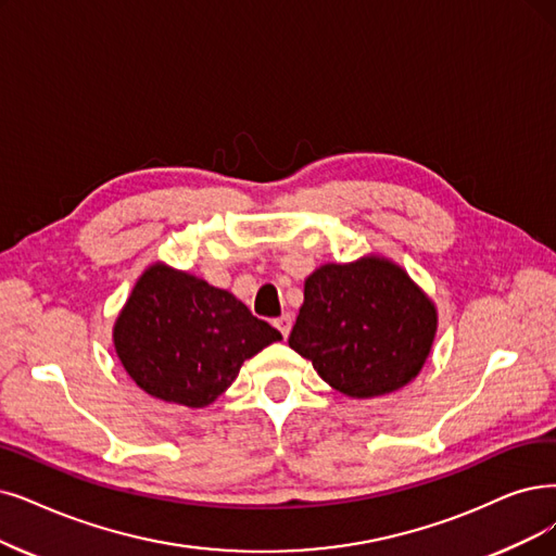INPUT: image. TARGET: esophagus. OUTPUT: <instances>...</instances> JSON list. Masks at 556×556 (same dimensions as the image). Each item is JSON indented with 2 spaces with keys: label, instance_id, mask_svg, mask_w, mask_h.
<instances>
[{
  "label": "esophagus",
  "instance_id": "1",
  "mask_svg": "<svg viewBox=\"0 0 556 556\" xmlns=\"http://www.w3.org/2000/svg\"><path fill=\"white\" fill-rule=\"evenodd\" d=\"M274 326L282 332V338H287V336H290V330H292V317L290 315H282V317H278L274 321Z\"/></svg>",
  "mask_w": 556,
  "mask_h": 556
}]
</instances>
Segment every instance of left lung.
I'll list each match as a JSON object with an SVG mask.
<instances>
[{"label":"left lung","mask_w":556,"mask_h":556,"mask_svg":"<svg viewBox=\"0 0 556 556\" xmlns=\"http://www.w3.org/2000/svg\"><path fill=\"white\" fill-rule=\"evenodd\" d=\"M438 330L433 301L402 266L367 255L305 278L290 346L353 399L390 394L425 367Z\"/></svg>","instance_id":"1"}]
</instances>
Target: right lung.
<instances>
[{"label": "right lung", "instance_id": "right-lung-1", "mask_svg": "<svg viewBox=\"0 0 556 556\" xmlns=\"http://www.w3.org/2000/svg\"><path fill=\"white\" fill-rule=\"evenodd\" d=\"M280 332L235 294L154 262L114 324V346L143 392L168 404L205 408L243 365Z\"/></svg>", "mask_w": 556, "mask_h": 556}]
</instances>
